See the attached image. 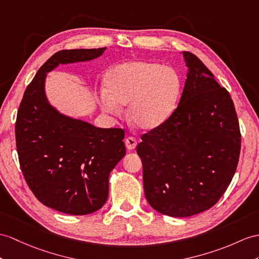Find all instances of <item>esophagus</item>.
Masks as SVG:
<instances>
[{
	"instance_id": "esophagus-1",
	"label": "esophagus",
	"mask_w": 259,
	"mask_h": 259,
	"mask_svg": "<svg viewBox=\"0 0 259 259\" xmlns=\"http://www.w3.org/2000/svg\"><path fill=\"white\" fill-rule=\"evenodd\" d=\"M137 145V142L134 137H127L125 140V146H126V149L127 150H133L135 149Z\"/></svg>"
}]
</instances>
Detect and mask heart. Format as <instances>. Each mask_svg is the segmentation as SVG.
<instances>
[{
    "instance_id": "obj_1",
    "label": "heart",
    "mask_w": 259,
    "mask_h": 259,
    "mask_svg": "<svg viewBox=\"0 0 259 259\" xmlns=\"http://www.w3.org/2000/svg\"><path fill=\"white\" fill-rule=\"evenodd\" d=\"M102 109L111 114L128 105V117L138 130L153 131L165 124L178 106L181 82L171 68L157 62L131 61L106 74Z\"/></svg>"
}]
</instances>
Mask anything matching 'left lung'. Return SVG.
Wrapping results in <instances>:
<instances>
[{
  "label": "left lung",
  "mask_w": 259,
  "mask_h": 259,
  "mask_svg": "<svg viewBox=\"0 0 259 259\" xmlns=\"http://www.w3.org/2000/svg\"><path fill=\"white\" fill-rule=\"evenodd\" d=\"M181 54L188 71L178 108L136 148L145 197L154 210L172 218L215 204L231 184L241 149L230 93L197 56Z\"/></svg>",
  "instance_id": "obj_1"
}]
</instances>
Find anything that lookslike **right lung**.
<instances>
[{
	"mask_svg": "<svg viewBox=\"0 0 259 259\" xmlns=\"http://www.w3.org/2000/svg\"><path fill=\"white\" fill-rule=\"evenodd\" d=\"M106 47L60 50L44 64L25 90L15 125L24 178L42 204L71 215L102 207L110 174L125 156L124 131L101 128L50 104L47 73L60 65L91 61Z\"/></svg>",
	"mask_w": 259,
	"mask_h": 259,
	"instance_id": "1",
	"label": "right lung"
}]
</instances>
